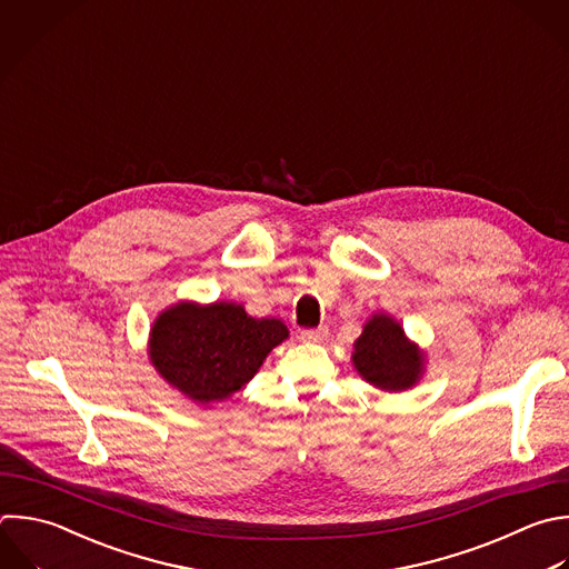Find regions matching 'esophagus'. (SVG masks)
<instances>
[{
  "mask_svg": "<svg viewBox=\"0 0 569 569\" xmlns=\"http://www.w3.org/2000/svg\"><path fill=\"white\" fill-rule=\"evenodd\" d=\"M327 336H329L327 325H320L318 329H307V331L300 333V338H302L305 342H322Z\"/></svg>",
  "mask_w": 569,
  "mask_h": 569,
  "instance_id": "obj_1",
  "label": "esophagus"
}]
</instances>
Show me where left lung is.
Wrapping results in <instances>:
<instances>
[{"label": "left lung", "mask_w": 569, "mask_h": 569, "mask_svg": "<svg viewBox=\"0 0 569 569\" xmlns=\"http://www.w3.org/2000/svg\"><path fill=\"white\" fill-rule=\"evenodd\" d=\"M351 360L356 371L382 391L411 389L425 371V353L387 313H373L367 320L353 342Z\"/></svg>", "instance_id": "left-lung-1"}]
</instances>
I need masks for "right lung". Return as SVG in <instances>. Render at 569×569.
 Instances as JSON below:
<instances>
[{"mask_svg":"<svg viewBox=\"0 0 569 569\" xmlns=\"http://www.w3.org/2000/svg\"><path fill=\"white\" fill-rule=\"evenodd\" d=\"M287 338L282 320L253 318L236 302H178L156 318L149 356L171 387L209 405L242 389Z\"/></svg>","mask_w":569,"mask_h":569,"instance_id":"1","label":"right lung"}]
</instances>
